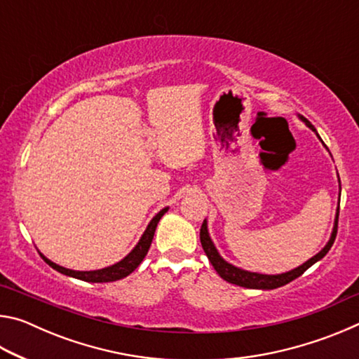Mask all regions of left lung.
Here are the masks:
<instances>
[{
  "mask_svg": "<svg viewBox=\"0 0 359 359\" xmlns=\"http://www.w3.org/2000/svg\"><path fill=\"white\" fill-rule=\"evenodd\" d=\"M301 120L306 121V125L309 126V128L317 133V130L313 128V125L306 117H302V115H301ZM317 136H318V133H317ZM337 223H339V209H337L336 223H334V229H332L331 239H330V242H327L323 250L315 255L313 258L306 261V263H304L302 266L296 267V269L290 271V272H285V274H278V276H264V274H257V272L242 271V269H239V267H236L233 264L226 263V261H224L220 257V255H218L215 245L212 244V241L209 238V233H208V223H205V220L203 222L201 231H199V239H201V245L204 248L205 255H208V258H209V261L212 263V266L215 267V271L218 272V276H220L222 278H224V280L229 282V283L239 285V287H245V288L274 290V288H278V287H283V285H287L291 280H294V278L302 276L304 272L309 269V267L317 263V261H320L327 252H330V248L332 247L334 241H336V236H337Z\"/></svg>",
  "mask_w": 359,
  "mask_h": 359,
  "instance_id": "obj_1",
  "label": "left lung"
}]
</instances>
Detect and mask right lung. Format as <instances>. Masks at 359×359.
<instances>
[{
	"label": "right lung",
	"mask_w": 359,
	"mask_h": 359,
	"mask_svg": "<svg viewBox=\"0 0 359 359\" xmlns=\"http://www.w3.org/2000/svg\"><path fill=\"white\" fill-rule=\"evenodd\" d=\"M166 210H168V208L160 210L154 217V220L149 223L147 229H145V233L142 234L141 241L137 242V245L133 248V252L128 255V257L121 259L120 263H117V264L104 267V269H100V271H71V269H66V267H62V266H58L55 263H52V261L47 259L44 255H41V257H42V259H44L48 266L53 267V269H55V271L62 272V274H65V276L79 278V280L93 282V283L120 280V278L130 276L131 272L135 271L136 267L142 263V259L145 258V255H147L149 248H150L151 239H154L156 224H158V222H160V218L166 214Z\"/></svg>",
	"instance_id": "obj_1"
}]
</instances>
